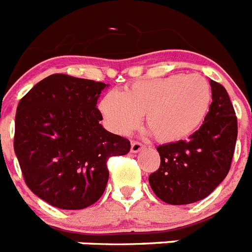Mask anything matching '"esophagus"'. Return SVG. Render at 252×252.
<instances>
[{"mask_svg": "<svg viewBox=\"0 0 252 252\" xmlns=\"http://www.w3.org/2000/svg\"><path fill=\"white\" fill-rule=\"evenodd\" d=\"M142 149H144V145H142L141 142L133 141L132 144H131V153H139Z\"/></svg>", "mask_w": 252, "mask_h": 252, "instance_id": "obj_1", "label": "esophagus"}]
</instances>
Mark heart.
Returning a JSON list of instances; mask_svg holds the SVG:
<instances>
[{
    "instance_id": "obj_1",
    "label": "heart",
    "mask_w": 252,
    "mask_h": 252,
    "mask_svg": "<svg viewBox=\"0 0 252 252\" xmlns=\"http://www.w3.org/2000/svg\"><path fill=\"white\" fill-rule=\"evenodd\" d=\"M212 104V88L199 75L174 74L108 92L99 102L107 126L127 135L144 115L145 125L161 142L183 140L199 128Z\"/></svg>"
}]
</instances>
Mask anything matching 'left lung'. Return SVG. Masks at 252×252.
Segmentation results:
<instances>
[{"instance_id":"obj_1","label":"left lung","mask_w":252,"mask_h":252,"mask_svg":"<svg viewBox=\"0 0 252 252\" xmlns=\"http://www.w3.org/2000/svg\"><path fill=\"white\" fill-rule=\"evenodd\" d=\"M212 104L199 130L188 140L158 146L160 166L149 177L154 193L169 204L201 201L220 186L231 168L237 117L222 84L209 81Z\"/></svg>"}]
</instances>
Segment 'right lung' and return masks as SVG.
I'll use <instances>...</instances> for the list:
<instances>
[{"label":"right lung","instance_id":"right-lung-1","mask_svg":"<svg viewBox=\"0 0 252 252\" xmlns=\"http://www.w3.org/2000/svg\"><path fill=\"white\" fill-rule=\"evenodd\" d=\"M106 84L51 74L19 102L13 149L26 186L62 209L98 201L108 182L107 161L126 155L130 141L102 127L97 99Z\"/></svg>","mask_w":252,"mask_h":252}]
</instances>
